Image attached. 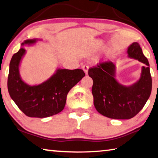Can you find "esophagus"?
Here are the masks:
<instances>
[{
	"label": "esophagus",
	"instance_id": "34e87169",
	"mask_svg": "<svg viewBox=\"0 0 158 158\" xmlns=\"http://www.w3.org/2000/svg\"><path fill=\"white\" fill-rule=\"evenodd\" d=\"M89 68V67L88 65H86V64H84V65L82 66V69L84 70V72H85V74H88Z\"/></svg>",
	"mask_w": 158,
	"mask_h": 158
}]
</instances>
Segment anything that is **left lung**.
<instances>
[{
	"mask_svg": "<svg viewBox=\"0 0 158 158\" xmlns=\"http://www.w3.org/2000/svg\"><path fill=\"white\" fill-rule=\"evenodd\" d=\"M128 57L137 60L145 65L140 78L133 84L125 86L116 79V66L112 62L99 63L89 69L94 84L92 94L96 110L111 119H129L141 110L151 96L152 78L148 59L137 42L127 48Z\"/></svg>",
	"mask_w": 158,
	"mask_h": 158,
	"instance_id": "obj_1",
	"label": "left lung"
}]
</instances>
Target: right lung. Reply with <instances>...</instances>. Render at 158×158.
Instances as JSON below:
<instances>
[{"label":"right lung","instance_id":"1","mask_svg":"<svg viewBox=\"0 0 158 158\" xmlns=\"http://www.w3.org/2000/svg\"><path fill=\"white\" fill-rule=\"evenodd\" d=\"M41 39L24 41L21 48L14 54L10 62L7 89L10 96L21 110L30 117H51L60 112L66 103L69 90L85 76L82 69L57 68L56 72L41 84L29 85L22 80L19 67L26 49Z\"/></svg>","mask_w":158,"mask_h":158}]
</instances>
